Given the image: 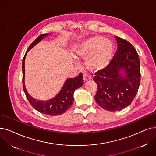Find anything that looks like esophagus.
<instances>
[{
    "label": "esophagus",
    "mask_w": 156,
    "mask_h": 156,
    "mask_svg": "<svg viewBox=\"0 0 156 156\" xmlns=\"http://www.w3.org/2000/svg\"><path fill=\"white\" fill-rule=\"evenodd\" d=\"M83 82L85 83L87 80H88L90 79L89 77L87 76L86 74H83Z\"/></svg>",
    "instance_id": "obj_1"
}]
</instances>
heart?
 I'll return each mask as SVG.
<instances>
[{"instance_id": "1", "label": "heart", "mask_w": 156, "mask_h": 156, "mask_svg": "<svg viewBox=\"0 0 156 156\" xmlns=\"http://www.w3.org/2000/svg\"><path fill=\"white\" fill-rule=\"evenodd\" d=\"M113 52L112 42L102 36H93L79 43L75 51V57L85 60L87 69L95 73L108 65Z\"/></svg>"}]
</instances>
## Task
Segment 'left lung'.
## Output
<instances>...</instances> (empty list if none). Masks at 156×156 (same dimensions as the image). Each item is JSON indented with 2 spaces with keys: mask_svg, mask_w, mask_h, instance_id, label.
<instances>
[{
  "mask_svg": "<svg viewBox=\"0 0 156 156\" xmlns=\"http://www.w3.org/2000/svg\"><path fill=\"white\" fill-rule=\"evenodd\" d=\"M118 48L110 63L93 79L98 86L96 102L103 109L120 111L130 104L140 84L138 54L130 43L115 36Z\"/></svg>",
  "mask_w": 156,
  "mask_h": 156,
  "instance_id": "obj_1",
  "label": "left lung"
}]
</instances>
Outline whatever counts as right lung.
Wrapping results in <instances>:
<instances>
[{
    "instance_id": "right-lung-1",
    "label": "right lung",
    "mask_w": 156,
    "mask_h": 156,
    "mask_svg": "<svg viewBox=\"0 0 156 156\" xmlns=\"http://www.w3.org/2000/svg\"><path fill=\"white\" fill-rule=\"evenodd\" d=\"M51 34H44L40 35L29 46L22 61V70H23V91L25 92L29 102L31 105L40 113L50 115L56 116L61 115L69 109L73 102V93L74 91L83 84V79L81 73H79L75 78H68L66 79L64 84L59 92L54 97L47 100V101H41V100L35 99L31 97L26 90L25 85V59L26 55L30 50L38 44L43 38L50 36Z\"/></svg>"
}]
</instances>
